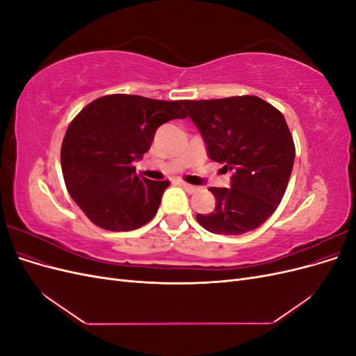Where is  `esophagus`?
Returning a JSON list of instances; mask_svg holds the SVG:
<instances>
[{
    "instance_id": "34e87169",
    "label": "esophagus",
    "mask_w": 356,
    "mask_h": 356,
    "mask_svg": "<svg viewBox=\"0 0 356 356\" xmlns=\"http://www.w3.org/2000/svg\"><path fill=\"white\" fill-rule=\"evenodd\" d=\"M181 186L184 187V190H186L187 193H190V195H193V193H196V191H197V187H196V186L187 184V182H181Z\"/></svg>"
}]
</instances>
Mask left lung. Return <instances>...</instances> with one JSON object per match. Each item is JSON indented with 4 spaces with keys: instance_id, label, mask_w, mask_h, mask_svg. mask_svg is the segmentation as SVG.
<instances>
[{
    "instance_id": "1",
    "label": "left lung",
    "mask_w": 356,
    "mask_h": 356,
    "mask_svg": "<svg viewBox=\"0 0 356 356\" xmlns=\"http://www.w3.org/2000/svg\"><path fill=\"white\" fill-rule=\"evenodd\" d=\"M182 104L209 157L233 172L230 188H209L217 207L197 213V222L225 236L258 229L281 203L293 172L296 145L284 114L251 95Z\"/></svg>"
}]
</instances>
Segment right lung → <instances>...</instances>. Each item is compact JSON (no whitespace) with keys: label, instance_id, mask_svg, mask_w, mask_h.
Returning a JSON list of instances; mask_svg holds the SVG:
<instances>
[{"label":"right lung","instance_id":"right-lung-1","mask_svg":"<svg viewBox=\"0 0 356 356\" xmlns=\"http://www.w3.org/2000/svg\"><path fill=\"white\" fill-rule=\"evenodd\" d=\"M182 101L106 95L74 117L60 148L70 196L95 225L129 232L154 218L169 181L136 174L134 161L152 147L157 127L186 118Z\"/></svg>","mask_w":356,"mask_h":356}]
</instances>
